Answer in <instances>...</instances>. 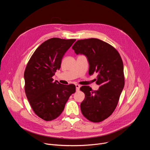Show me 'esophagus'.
Returning <instances> with one entry per match:
<instances>
[{
  "mask_svg": "<svg viewBox=\"0 0 150 150\" xmlns=\"http://www.w3.org/2000/svg\"><path fill=\"white\" fill-rule=\"evenodd\" d=\"M75 87H76V91H79V88H80V85L78 84H76L75 85Z\"/></svg>",
  "mask_w": 150,
  "mask_h": 150,
  "instance_id": "esophagus-1",
  "label": "esophagus"
}]
</instances>
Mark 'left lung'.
Segmentation results:
<instances>
[{"label": "left lung", "instance_id": "left-lung-1", "mask_svg": "<svg viewBox=\"0 0 150 150\" xmlns=\"http://www.w3.org/2000/svg\"><path fill=\"white\" fill-rule=\"evenodd\" d=\"M76 54H83L89 63V74L98 73L97 91L82 86L85 98L81 104L82 115L93 122H100L115 110L125 85L123 64L116 49L97 39L78 40L72 47Z\"/></svg>", "mask_w": 150, "mask_h": 150}]
</instances>
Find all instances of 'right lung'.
I'll list each match as a JSON object with an SVG mask.
<instances>
[{
  "instance_id": "obj_1",
  "label": "right lung",
  "mask_w": 150,
  "mask_h": 150,
  "mask_svg": "<svg viewBox=\"0 0 150 150\" xmlns=\"http://www.w3.org/2000/svg\"><path fill=\"white\" fill-rule=\"evenodd\" d=\"M75 39L52 38L35 50L24 72L25 92L34 113L46 121L55 119L65 108L69 97L76 91L74 84L53 81L60 68L62 57Z\"/></svg>"
}]
</instances>
